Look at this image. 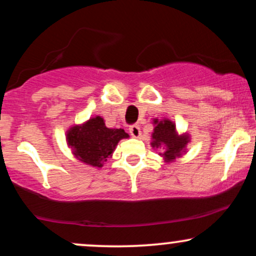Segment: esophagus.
<instances>
[{
  "label": "esophagus",
  "instance_id": "1",
  "mask_svg": "<svg viewBox=\"0 0 256 256\" xmlns=\"http://www.w3.org/2000/svg\"><path fill=\"white\" fill-rule=\"evenodd\" d=\"M128 130H130V134H131L132 137L138 138L140 136V126H138V125H131Z\"/></svg>",
  "mask_w": 256,
  "mask_h": 256
}]
</instances>
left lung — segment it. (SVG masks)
<instances>
[{"label": "left lung", "mask_w": 256, "mask_h": 256, "mask_svg": "<svg viewBox=\"0 0 256 256\" xmlns=\"http://www.w3.org/2000/svg\"><path fill=\"white\" fill-rule=\"evenodd\" d=\"M155 128L152 134V146L156 149H162L163 152H160L164 162H172L176 158H180L186 150L187 143L190 142L188 134H178L175 124L169 119L154 120Z\"/></svg>", "instance_id": "obj_1"}]
</instances>
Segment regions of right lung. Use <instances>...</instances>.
<instances>
[{"instance_id":"1","label":"right lung","mask_w":256,"mask_h":256,"mask_svg":"<svg viewBox=\"0 0 256 256\" xmlns=\"http://www.w3.org/2000/svg\"><path fill=\"white\" fill-rule=\"evenodd\" d=\"M122 128H108L101 116L90 118L84 124L75 125L66 132L68 146L72 148L76 158L101 168L104 162L112 156L119 140L128 138Z\"/></svg>"}]
</instances>
